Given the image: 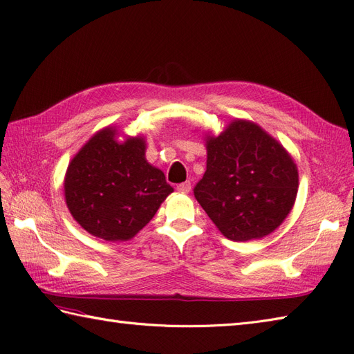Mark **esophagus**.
Listing matches in <instances>:
<instances>
[{
	"instance_id": "34e87169",
	"label": "esophagus",
	"mask_w": 354,
	"mask_h": 354,
	"mask_svg": "<svg viewBox=\"0 0 354 354\" xmlns=\"http://www.w3.org/2000/svg\"><path fill=\"white\" fill-rule=\"evenodd\" d=\"M190 189H192L190 181H185V183H180V185L177 186V190L181 192V194H189Z\"/></svg>"
}]
</instances>
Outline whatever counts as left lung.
Returning <instances> with one entry per match:
<instances>
[{"instance_id": "left-lung-1", "label": "left lung", "mask_w": 354, "mask_h": 354, "mask_svg": "<svg viewBox=\"0 0 354 354\" xmlns=\"http://www.w3.org/2000/svg\"><path fill=\"white\" fill-rule=\"evenodd\" d=\"M207 171L194 194L224 236L245 242L272 233L291 211L297 165L259 125L234 121L207 142Z\"/></svg>"}]
</instances>
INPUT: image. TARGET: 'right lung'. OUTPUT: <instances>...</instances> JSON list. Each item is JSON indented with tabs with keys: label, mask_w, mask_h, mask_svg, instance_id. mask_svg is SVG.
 Wrapping results in <instances>:
<instances>
[{
	"label": "right lung",
	"mask_w": 354,
	"mask_h": 354,
	"mask_svg": "<svg viewBox=\"0 0 354 354\" xmlns=\"http://www.w3.org/2000/svg\"><path fill=\"white\" fill-rule=\"evenodd\" d=\"M115 130L94 134L72 159L65 178L73 218L104 241H127L153 218L174 192L160 169L147 164L143 138L115 140Z\"/></svg>",
	"instance_id": "right-lung-1"
}]
</instances>
